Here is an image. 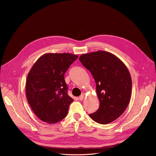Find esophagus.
<instances>
[{"instance_id":"1","label":"esophagus","mask_w":156,"mask_h":156,"mask_svg":"<svg viewBox=\"0 0 156 156\" xmlns=\"http://www.w3.org/2000/svg\"><path fill=\"white\" fill-rule=\"evenodd\" d=\"M84 93H82L80 96H79V98H78V99L80 100H81V101H82L83 99H84Z\"/></svg>"}]
</instances>
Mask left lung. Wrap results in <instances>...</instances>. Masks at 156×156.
I'll use <instances>...</instances> for the list:
<instances>
[{"instance_id":"1","label":"left lung","mask_w":156,"mask_h":156,"mask_svg":"<svg viewBox=\"0 0 156 156\" xmlns=\"http://www.w3.org/2000/svg\"><path fill=\"white\" fill-rule=\"evenodd\" d=\"M79 60L92 74L100 101L98 109L90 117L102 124L114 121L130 101L132 80L128 69L117 56L105 51L83 54Z\"/></svg>"}]
</instances>
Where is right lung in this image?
<instances>
[{
  "label": "right lung",
  "mask_w": 156,
  "mask_h": 156,
  "mask_svg": "<svg viewBox=\"0 0 156 156\" xmlns=\"http://www.w3.org/2000/svg\"><path fill=\"white\" fill-rule=\"evenodd\" d=\"M78 57L70 53H46L37 60L28 74L26 96L35 115L54 124L64 119L73 99L67 93L64 75Z\"/></svg>",
  "instance_id": "1"
}]
</instances>
